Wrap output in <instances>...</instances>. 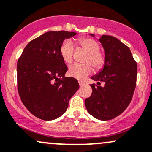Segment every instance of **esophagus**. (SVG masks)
Instances as JSON below:
<instances>
[{
  "instance_id": "obj_1",
  "label": "esophagus",
  "mask_w": 152,
  "mask_h": 152,
  "mask_svg": "<svg viewBox=\"0 0 152 152\" xmlns=\"http://www.w3.org/2000/svg\"><path fill=\"white\" fill-rule=\"evenodd\" d=\"M79 86H80L81 87H84V83L82 82V81H79Z\"/></svg>"
}]
</instances>
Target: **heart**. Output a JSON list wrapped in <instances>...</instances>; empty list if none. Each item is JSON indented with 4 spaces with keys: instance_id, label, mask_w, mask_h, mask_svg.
Listing matches in <instances>:
<instances>
[{
    "instance_id": "b5f03b06",
    "label": "heart",
    "mask_w": 152,
    "mask_h": 152,
    "mask_svg": "<svg viewBox=\"0 0 152 152\" xmlns=\"http://www.w3.org/2000/svg\"><path fill=\"white\" fill-rule=\"evenodd\" d=\"M79 45L87 52L84 59V62L86 63H73L69 67L68 74L71 77L83 80L92 72L91 64L96 70L101 69L104 66L105 56L103 52L99 51L100 46L98 43L92 38H80L79 39ZM60 52L65 63H71L74 52V44L71 40L66 39L63 41L60 47Z\"/></svg>"
}]
</instances>
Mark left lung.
<instances>
[{
	"label": "left lung",
	"instance_id": "1",
	"mask_svg": "<svg viewBox=\"0 0 152 152\" xmlns=\"http://www.w3.org/2000/svg\"><path fill=\"white\" fill-rule=\"evenodd\" d=\"M99 41L104 49L105 63L91 77L99 86L91 84L92 95L85 100V105L89 114L106 121L122 114L130 104L136 86L137 63L130 48L116 38L103 35ZM101 81L103 87L99 86Z\"/></svg>",
	"mask_w": 152,
	"mask_h": 152
}]
</instances>
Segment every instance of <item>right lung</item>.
Returning a JSON list of instances; mask_svg holds the SVG:
<instances>
[{"instance_id":"add662e5","label":"right lung","mask_w":152,"mask_h":152,"mask_svg":"<svg viewBox=\"0 0 152 152\" xmlns=\"http://www.w3.org/2000/svg\"><path fill=\"white\" fill-rule=\"evenodd\" d=\"M75 32L49 31L28 43L17 62V89L21 100L36 117L49 121L66 111L79 88L73 77H65L68 67L60 49Z\"/></svg>"}]
</instances>
